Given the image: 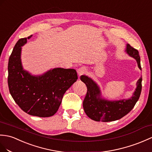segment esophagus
Wrapping results in <instances>:
<instances>
[{
    "mask_svg": "<svg viewBox=\"0 0 152 152\" xmlns=\"http://www.w3.org/2000/svg\"><path fill=\"white\" fill-rule=\"evenodd\" d=\"M77 75H78V77L80 78V76H82V75H83L84 74H86V69L85 67H80L77 70Z\"/></svg>",
    "mask_w": 152,
    "mask_h": 152,
    "instance_id": "34e87169",
    "label": "esophagus"
}]
</instances>
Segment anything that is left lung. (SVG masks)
Segmentation results:
<instances>
[{"mask_svg": "<svg viewBox=\"0 0 152 152\" xmlns=\"http://www.w3.org/2000/svg\"><path fill=\"white\" fill-rule=\"evenodd\" d=\"M126 52L135 59L141 70L140 58L139 52L126 45ZM80 80L86 85L87 92L83 102V109L86 115L95 121L111 122L121 119L135 106L140 97L142 89V77L137 82V87L132 96L128 99L109 100L103 98L99 86L91 77L82 75Z\"/></svg>", "mask_w": 152, "mask_h": 152, "instance_id": "left-lung-1", "label": "left lung"}]
</instances>
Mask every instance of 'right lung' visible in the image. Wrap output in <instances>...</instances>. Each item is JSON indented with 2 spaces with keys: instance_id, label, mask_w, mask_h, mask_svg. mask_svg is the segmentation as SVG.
Wrapping results in <instances>:
<instances>
[{
  "instance_id": "add662e5",
  "label": "right lung",
  "mask_w": 152,
  "mask_h": 152,
  "mask_svg": "<svg viewBox=\"0 0 152 152\" xmlns=\"http://www.w3.org/2000/svg\"><path fill=\"white\" fill-rule=\"evenodd\" d=\"M26 42L27 38L20 39L9 58L10 93L16 104L26 113L49 117L57 112L65 93L77 81L76 70L55 68L41 75H32L23 69L21 62V47Z\"/></svg>"
}]
</instances>
